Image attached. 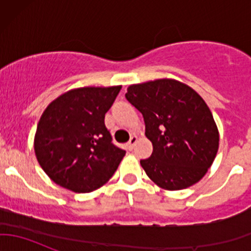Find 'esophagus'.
Returning a JSON list of instances; mask_svg holds the SVG:
<instances>
[{"mask_svg": "<svg viewBox=\"0 0 251 251\" xmlns=\"http://www.w3.org/2000/svg\"><path fill=\"white\" fill-rule=\"evenodd\" d=\"M137 141H138V138L136 137V136H132V137L130 138V141L127 142V148L130 149V151H132L133 147H135V144L137 143Z\"/></svg>", "mask_w": 251, "mask_h": 251, "instance_id": "34e87169", "label": "esophagus"}]
</instances>
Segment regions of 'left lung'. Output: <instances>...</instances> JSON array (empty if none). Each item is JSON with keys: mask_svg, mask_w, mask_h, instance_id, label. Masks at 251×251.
<instances>
[{"mask_svg": "<svg viewBox=\"0 0 251 251\" xmlns=\"http://www.w3.org/2000/svg\"><path fill=\"white\" fill-rule=\"evenodd\" d=\"M126 100L143 115L151 158L141 160L149 178L168 191L197 183L219 149V131L203 98L171 78L131 85Z\"/></svg>", "mask_w": 251, "mask_h": 251, "instance_id": "8db88e82", "label": "left lung"}]
</instances>
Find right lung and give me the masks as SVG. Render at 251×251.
I'll return each mask as SVG.
<instances>
[{
    "label": "right lung",
    "instance_id": "1",
    "mask_svg": "<svg viewBox=\"0 0 251 251\" xmlns=\"http://www.w3.org/2000/svg\"><path fill=\"white\" fill-rule=\"evenodd\" d=\"M121 86L82 87L53 100L39 121L35 154L53 182L76 193L107 183L126 151L113 143L104 116Z\"/></svg>",
    "mask_w": 251,
    "mask_h": 251
}]
</instances>
